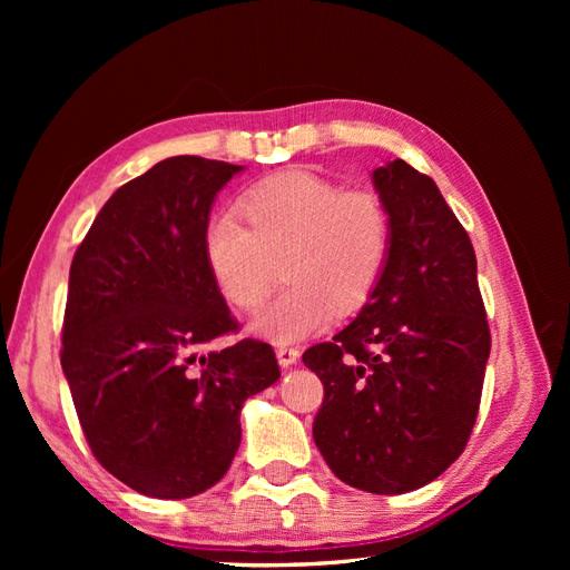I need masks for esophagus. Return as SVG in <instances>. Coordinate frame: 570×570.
I'll list each match as a JSON object with an SVG mask.
<instances>
[{
	"mask_svg": "<svg viewBox=\"0 0 570 570\" xmlns=\"http://www.w3.org/2000/svg\"><path fill=\"white\" fill-rule=\"evenodd\" d=\"M275 356H278V364L283 366V368H289L292 364H297V358H299V350L297 347H278L275 350Z\"/></svg>",
	"mask_w": 570,
	"mask_h": 570,
	"instance_id": "1",
	"label": "esophagus"
}]
</instances>
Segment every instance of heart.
Listing matches in <instances>:
<instances>
[{
  "instance_id": "b5f03b06",
  "label": "heart",
  "mask_w": 570,
  "mask_h": 570,
  "mask_svg": "<svg viewBox=\"0 0 570 570\" xmlns=\"http://www.w3.org/2000/svg\"><path fill=\"white\" fill-rule=\"evenodd\" d=\"M204 233V262L228 304L252 312L268 295L275 264L289 285L252 321V333L287 344L350 314L381 283L392 218L373 189H344L308 170L258 180Z\"/></svg>"
}]
</instances>
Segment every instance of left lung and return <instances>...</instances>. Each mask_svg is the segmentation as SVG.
<instances>
[{"label":"left lung","mask_w":570,"mask_h":570,"mask_svg":"<svg viewBox=\"0 0 570 570\" xmlns=\"http://www.w3.org/2000/svg\"><path fill=\"white\" fill-rule=\"evenodd\" d=\"M373 185L392 218L383 278L302 361L323 383L314 442L331 471L356 490L404 494L465 450L492 342L471 237L435 180L394 159Z\"/></svg>","instance_id":"left-lung-1"}]
</instances>
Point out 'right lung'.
Masks as SVG:
<instances>
[{"mask_svg": "<svg viewBox=\"0 0 570 570\" xmlns=\"http://www.w3.org/2000/svg\"><path fill=\"white\" fill-rule=\"evenodd\" d=\"M245 166L170 157L118 187L76 249L61 368L95 459L135 492L195 497L226 475L247 396L281 377L271 344L239 340L204 262L220 187Z\"/></svg>", "mask_w": 570, "mask_h": 570, "instance_id": "add662e5", "label": "right lung"}]
</instances>
